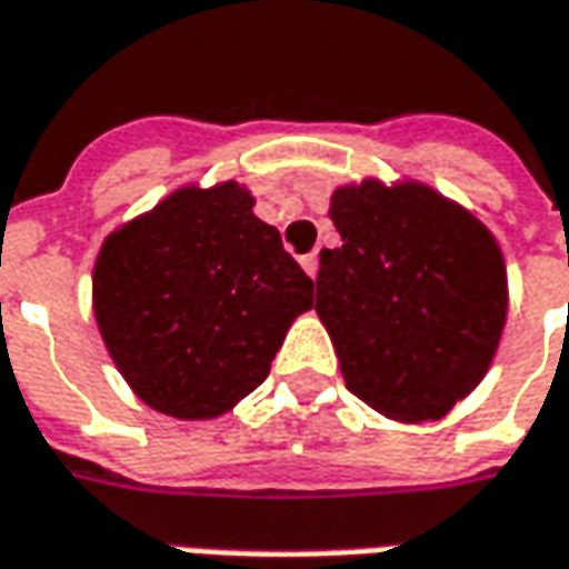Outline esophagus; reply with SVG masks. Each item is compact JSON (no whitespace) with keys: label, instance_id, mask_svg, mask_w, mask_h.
Returning <instances> with one entry per match:
<instances>
[{"label":"esophagus","instance_id":"esophagus-1","mask_svg":"<svg viewBox=\"0 0 569 569\" xmlns=\"http://www.w3.org/2000/svg\"><path fill=\"white\" fill-rule=\"evenodd\" d=\"M300 266H303V272L310 278H316V272H319V257L316 253H307V257L300 259Z\"/></svg>","mask_w":569,"mask_h":569}]
</instances>
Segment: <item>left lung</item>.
Masks as SVG:
<instances>
[{"label":"left lung","instance_id":"8db88e82","mask_svg":"<svg viewBox=\"0 0 569 569\" xmlns=\"http://www.w3.org/2000/svg\"><path fill=\"white\" fill-rule=\"evenodd\" d=\"M341 247L319 253L316 312L347 391L403 422L438 419L486 376L507 316L489 228L422 184L331 193Z\"/></svg>","mask_w":569,"mask_h":569}]
</instances>
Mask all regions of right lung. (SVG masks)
I'll return each mask as SVG.
<instances>
[{
  "label": "right lung",
  "mask_w": 569,
  "mask_h": 569,
  "mask_svg": "<svg viewBox=\"0 0 569 569\" xmlns=\"http://www.w3.org/2000/svg\"><path fill=\"white\" fill-rule=\"evenodd\" d=\"M312 278L234 181L184 187L112 231L93 269L99 335L133 395L212 419L266 382Z\"/></svg>",
  "instance_id": "add662e5"
}]
</instances>
